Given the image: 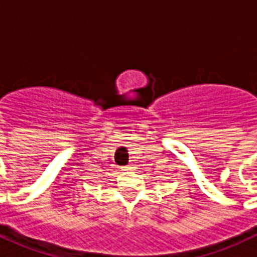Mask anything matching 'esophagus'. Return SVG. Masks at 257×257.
Listing matches in <instances>:
<instances>
[{
	"mask_svg": "<svg viewBox=\"0 0 257 257\" xmlns=\"http://www.w3.org/2000/svg\"><path fill=\"white\" fill-rule=\"evenodd\" d=\"M122 171H133V166L132 165L124 166V167H122Z\"/></svg>",
	"mask_w": 257,
	"mask_h": 257,
	"instance_id": "34e87169",
	"label": "esophagus"
}]
</instances>
